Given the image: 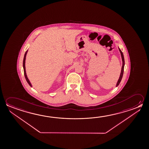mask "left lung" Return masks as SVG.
Instances as JSON below:
<instances>
[{"instance_id": "8db88e82", "label": "left lung", "mask_w": 149, "mask_h": 149, "mask_svg": "<svg viewBox=\"0 0 149 149\" xmlns=\"http://www.w3.org/2000/svg\"><path fill=\"white\" fill-rule=\"evenodd\" d=\"M119 50H120V54H121V56H122V61H123V65H122V70H121V73H120V78L118 81H117V84H116V87L118 86V85L120 84V81L122 80V77H123V73H124V65H125V61H124V55L123 54L122 52V51L120 50V48Z\"/></svg>"}]
</instances>
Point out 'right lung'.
Returning <instances> with one entry per match:
<instances>
[{"instance_id":"obj_1","label":"right lung","mask_w":149,"mask_h":149,"mask_svg":"<svg viewBox=\"0 0 149 149\" xmlns=\"http://www.w3.org/2000/svg\"><path fill=\"white\" fill-rule=\"evenodd\" d=\"M27 51H28V50H27V51H26V52H25V53L24 56V59H23V68H24V76L25 77V79H26V81H27V82L28 83V84H29V85L30 86L32 87L30 81H29V79H28V78H27V75H26V71H25V59H26V54H27Z\"/></svg>"}]
</instances>
